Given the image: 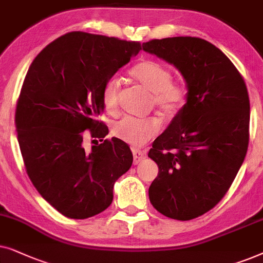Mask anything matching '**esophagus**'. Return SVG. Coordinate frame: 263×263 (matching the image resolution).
<instances>
[{"instance_id":"esophagus-1","label":"esophagus","mask_w":263,"mask_h":263,"mask_svg":"<svg viewBox=\"0 0 263 263\" xmlns=\"http://www.w3.org/2000/svg\"><path fill=\"white\" fill-rule=\"evenodd\" d=\"M132 153H134V163L135 164H138L141 161H143L146 157L145 153L141 152V150L135 149V150H132Z\"/></svg>"}]
</instances>
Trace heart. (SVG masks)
I'll use <instances>...</instances> for the list:
<instances>
[{
	"instance_id": "heart-1",
	"label": "heart",
	"mask_w": 263,
	"mask_h": 263,
	"mask_svg": "<svg viewBox=\"0 0 263 263\" xmlns=\"http://www.w3.org/2000/svg\"><path fill=\"white\" fill-rule=\"evenodd\" d=\"M129 76L153 93L155 106L164 113L173 114L180 110L186 102L187 91L183 84L172 83V72L166 66L153 60L138 62L129 69ZM120 80L111 77L104 83L102 102L106 110L113 113L118 109ZM161 121L157 118H124L113 127V134L134 146L144 145L159 134Z\"/></svg>"
}]
</instances>
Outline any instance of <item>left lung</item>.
<instances>
[{"label":"left lung","mask_w":263,"mask_h":263,"mask_svg":"<svg viewBox=\"0 0 263 263\" xmlns=\"http://www.w3.org/2000/svg\"><path fill=\"white\" fill-rule=\"evenodd\" d=\"M142 49L173 65L186 84V103L148 154L159 167L149 187L153 207L186 221L221 201L243 163L249 95L230 59L202 38L153 40Z\"/></svg>","instance_id":"1"}]
</instances>
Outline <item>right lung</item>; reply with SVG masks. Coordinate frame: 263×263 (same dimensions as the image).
I'll return each instance as SVG.
<instances>
[{
  "label": "right lung",
  "instance_id": "1",
  "mask_svg": "<svg viewBox=\"0 0 263 263\" xmlns=\"http://www.w3.org/2000/svg\"><path fill=\"white\" fill-rule=\"evenodd\" d=\"M139 49L138 42L69 32L48 44L27 71L15 111L17 142L34 187L69 219L106 211L115 181L134 161L126 143L103 141L108 127L97 118L104 83ZM85 129L103 143L86 151Z\"/></svg>",
  "mask_w": 263,
  "mask_h": 263
}]
</instances>
